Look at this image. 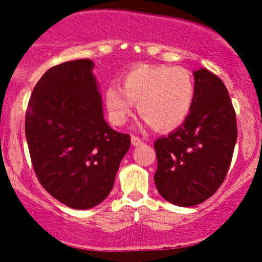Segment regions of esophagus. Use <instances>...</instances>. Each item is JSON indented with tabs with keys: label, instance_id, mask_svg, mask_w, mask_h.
I'll use <instances>...</instances> for the list:
<instances>
[{
	"label": "esophagus",
	"instance_id": "34e87169",
	"mask_svg": "<svg viewBox=\"0 0 262 262\" xmlns=\"http://www.w3.org/2000/svg\"><path fill=\"white\" fill-rule=\"evenodd\" d=\"M143 143V139L139 138L138 136H132V144L133 146H141Z\"/></svg>",
	"mask_w": 262,
	"mask_h": 262
}]
</instances>
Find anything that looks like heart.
I'll return each instance as SVG.
<instances>
[{"label": "heart", "instance_id": "1", "mask_svg": "<svg viewBox=\"0 0 262 262\" xmlns=\"http://www.w3.org/2000/svg\"><path fill=\"white\" fill-rule=\"evenodd\" d=\"M195 82L181 67L138 66L121 78V87L112 84L105 91L110 120L123 125L138 105L139 115L156 130L178 128L191 113Z\"/></svg>", "mask_w": 262, "mask_h": 262}]
</instances>
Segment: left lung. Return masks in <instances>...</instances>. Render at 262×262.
I'll list each match as a JSON object with an SVG mask.
<instances>
[{
    "label": "left lung",
    "instance_id": "left-lung-1",
    "mask_svg": "<svg viewBox=\"0 0 262 262\" xmlns=\"http://www.w3.org/2000/svg\"><path fill=\"white\" fill-rule=\"evenodd\" d=\"M195 101L181 126L155 142V184L167 202L192 207L219 189L237 141L236 112L228 90L208 70L194 72Z\"/></svg>",
    "mask_w": 262,
    "mask_h": 262
}]
</instances>
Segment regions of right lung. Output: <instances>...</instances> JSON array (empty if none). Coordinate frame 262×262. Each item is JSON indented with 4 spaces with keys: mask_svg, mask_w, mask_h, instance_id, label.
Here are the masks:
<instances>
[{
    "mask_svg": "<svg viewBox=\"0 0 262 262\" xmlns=\"http://www.w3.org/2000/svg\"><path fill=\"white\" fill-rule=\"evenodd\" d=\"M76 59L49 68L35 84L25 114V136L41 186L73 209H89L112 191L129 134L107 125L92 75Z\"/></svg>",
    "mask_w": 262,
    "mask_h": 262,
    "instance_id": "1",
    "label": "right lung"
}]
</instances>
